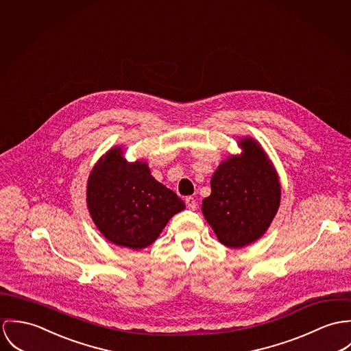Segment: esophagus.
Wrapping results in <instances>:
<instances>
[{
  "label": "esophagus",
  "instance_id": "1",
  "mask_svg": "<svg viewBox=\"0 0 351 351\" xmlns=\"http://www.w3.org/2000/svg\"><path fill=\"white\" fill-rule=\"evenodd\" d=\"M186 204H187V207L190 210H195L196 208V200H195L194 197H191V196L186 197Z\"/></svg>",
  "mask_w": 351,
  "mask_h": 351
}]
</instances>
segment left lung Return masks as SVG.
Returning a JSON list of instances; mask_svg holds the SVG:
<instances>
[{"instance_id": "left-lung-1", "label": "left lung", "mask_w": 351, "mask_h": 351, "mask_svg": "<svg viewBox=\"0 0 351 351\" xmlns=\"http://www.w3.org/2000/svg\"><path fill=\"white\" fill-rule=\"evenodd\" d=\"M239 156L222 161L211 178L202 213L221 243L239 249L261 238L277 214L281 186L263 147L252 137L238 141Z\"/></svg>"}]
</instances>
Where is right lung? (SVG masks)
Instances as JSON below:
<instances>
[{"label": "right lung", "instance_id": "1", "mask_svg": "<svg viewBox=\"0 0 351 351\" xmlns=\"http://www.w3.org/2000/svg\"><path fill=\"white\" fill-rule=\"evenodd\" d=\"M86 200L102 235L133 250L155 242L168 221L186 208L178 195L151 175L145 161L128 162L121 147L108 151L91 169Z\"/></svg>", "mask_w": 351, "mask_h": 351}]
</instances>
